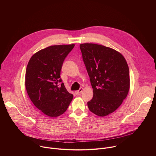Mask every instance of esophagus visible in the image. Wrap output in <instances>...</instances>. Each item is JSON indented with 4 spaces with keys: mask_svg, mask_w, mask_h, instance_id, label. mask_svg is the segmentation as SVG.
<instances>
[{
    "mask_svg": "<svg viewBox=\"0 0 156 156\" xmlns=\"http://www.w3.org/2000/svg\"><path fill=\"white\" fill-rule=\"evenodd\" d=\"M83 90V87H81V88H80V90H79L76 91L75 93V94H76V95H79V94H81V93H82Z\"/></svg>",
    "mask_w": 156,
    "mask_h": 156,
    "instance_id": "1",
    "label": "esophagus"
}]
</instances>
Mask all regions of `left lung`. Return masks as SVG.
Masks as SVG:
<instances>
[{
    "mask_svg": "<svg viewBox=\"0 0 156 156\" xmlns=\"http://www.w3.org/2000/svg\"><path fill=\"white\" fill-rule=\"evenodd\" d=\"M80 48L93 89L88 108L96 115L107 116L115 111L128 95V64L122 54L110 48L93 43L81 44Z\"/></svg>",
    "mask_w": 156,
    "mask_h": 156,
    "instance_id": "left-lung-1",
    "label": "left lung"
}]
</instances>
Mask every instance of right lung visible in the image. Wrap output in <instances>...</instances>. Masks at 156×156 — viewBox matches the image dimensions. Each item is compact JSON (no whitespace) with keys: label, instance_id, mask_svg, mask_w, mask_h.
<instances>
[{"label":"right lung","instance_id":"add662e5","mask_svg":"<svg viewBox=\"0 0 156 156\" xmlns=\"http://www.w3.org/2000/svg\"><path fill=\"white\" fill-rule=\"evenodd\" d=\"M75 44L55 45L40 50L30 58L26 70L25 86L33 104L45 115L63 114L73 99L60 78L65 57Z\"/></svg>","mask_w":156,"mask_h":156}]
</instances>
